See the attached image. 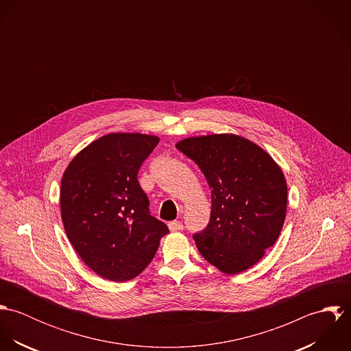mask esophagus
Instances as JSON below:
<instances>
[{
	"label": "esophagus",
	"mask_w": 351,
	"mask_h": 351,
	"mask_svg": "<svg viewBox=\"0 0 351 351\" xmlns=\"http://www.w3.org/2000/svg\"><path fill=\"white\" fill-rule=\"evenodd\" d=\"M169 230H170L171 232L182 231V230H184V226H182V223H181V221L174 220V221H170V223H169Z\"/></svg>",
	"instance_id": "34e87169"
}]
</instances>
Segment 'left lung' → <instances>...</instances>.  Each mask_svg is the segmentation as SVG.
Listing matches in <instances>:
<instances>
[{
    "label": "left lung",
    "mask_w": 351,
    "mask_h": 351,
    "mask_svg": "<svg viewBox=\"0 0 351 351\" xmlns=\"http://www.w3.org/2000/svg\"><path fill=\"white\" fill-rule=\"evenodd\" d=\"M176 147L196 162L210 188V219L193 237L201 255L226 274L254 266L282 230L288 186L269 152L235 134L185 138Z\"/></svg>",
    "instance_id": "1"
}]
</instances>
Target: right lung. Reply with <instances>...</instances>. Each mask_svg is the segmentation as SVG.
I'll list each match as a JSON object with an SVG mask.
<instances>
[{
    "mask_svg": "<svg viewBox=\"0 0 351 351\" xmlns=\"http://www.w3.org/2000/svg\"><path fill=\"white\" fill-rule=\"evenodd\" d=\"M156 135L112 132L80 151L60 182V216L81 259L101 277L123 282L151 262L169 228L149 213L138 170Z\"/></svg>",
    "mask_w": 351,
    "mask_h": 351,
    "instance_id": "add662e5",
    "label": "right lung"
}]
</instances>
